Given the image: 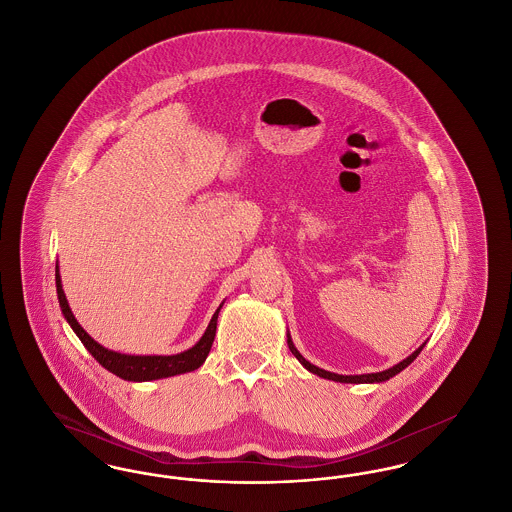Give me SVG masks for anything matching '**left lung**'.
Returning a JSON list of instances; mask_svg holds the SVG:
<instances>
[{
  "label": "left lung",
  "instance_id": "left-lung-1",
  "mask_svg": "<svg viewBox=\"0 0 512 512\" xmlns=\"http://www.w3.org/2000/svg\"><path fill=\"white\" fill-rule=\"evenodd\" d=\"M424 345H426V341L414 351L413 355H409L407 359H403L401 363H397L395 366H391L388 370H382V372H374V374H359V376H343V374H334V372H328V370H322V368H318V366L311 365L297 349H295V345H293L292 338H290V334H288V347H290V351H292L293 355H295V359L301 363V365L305 366L309 372H313V374H317L320 378H326V380H334V382H341V384H374V382H386V380H390L393 378L395 374H399L403 368H407V366L413 363L414 359L418 357V353L424 349Z\"/></svg>",
  "mask_w": 512,
  "mask_h": 512
}]
</instances>
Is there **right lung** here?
<instances>
[{"label": "right lung", "mask_w": 512, "mask_h": 512, "mask_svg": "<svg viewBox=\"0 0 512 512\" xmlns=\"http://www.w3.org/2000/svg\"><path fill=\"white\" fill-rule=\"evenodd\" d=\"M55 286H57L59 307L63 311V317L67 318V322L71 324L74 334L80 338L84 347L92 353V357L98 361L99 365L107 368L109 372H113L115 376H119L122 380L149 382V380H159V378H169V376H176V374L192 372V370L205 363V359L211 351V345L215 341L217 318H219L222 305L215 311V315L211 318V322H209L205 334L201 336V340L197 341L194 347H190L188 351H182L178 355H124V353L105 349L76 322L73 311L69 307V301H67L65 292H63L59 265H55Z\"/></svg>", "instance_id": "1"}]
</instances>
